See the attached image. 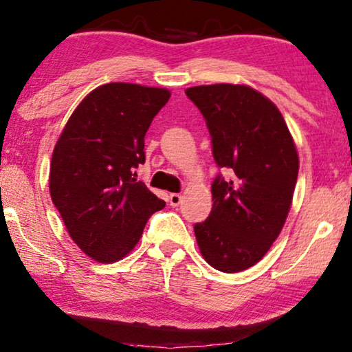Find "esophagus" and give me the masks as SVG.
Segmentation results:
<instances>
[{
    "label": "esophagus",
    "instance_id": "1",
    "mask_svg": "<svg viewBox=\"0 0 352 352\" xmlns=\"http://www.w3.org/2000/svg\"><path fill=\"white\" fill-rule=\"evenodd\" d=\"M180 202H182V195H178V192H172L169 196V204L172 207H178L180 206Z\"/></svg>",
    "mask_w": 352,
    "mask_h": 352
}]
</instances>
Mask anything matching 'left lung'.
<instances>
[{
    "mask_svg": "<svg viewBox=\"0 0 352 352\" xmlns=\"http://www.w3.org/2000/svg\"><path fill=\"white\" fill-rule=\"evenodd\" d=\"M212 138L221 174L212 182L210 215L195 225L204 260L221 273H239L263 258L289 215L298 153L280 111L242 84L186 89Z\"/></svg>",
    "mask_w": 352,
    "mask_h": 352,
    "instance_id": "left-lung-1",
    "label": "left lung"
}]
</instances>
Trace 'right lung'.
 <instances>
[{"instance_id":"obj_1","label":"right lung","mask_w":352,"mask_h":352,"mask_svg":"<svg viewBox=\"0 0 352 352\" xmlns=\"http://www.w3.org/2000/svg\"><path fill=\"white\" fill-rule=\"evenodd\" d=\"M170 98L167 89L110 82L73 111L52 153L49 190L68 234L98 263H113L140 239L166 202L137 180L145 133Z\"/></svg>"}]
</instances>
